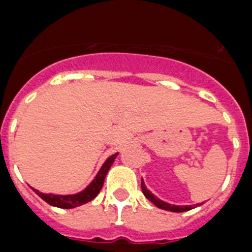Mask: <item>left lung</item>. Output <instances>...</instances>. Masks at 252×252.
Listing matches in <instances>:
<instances>
[{"label": "left lung", "mask_w": 252, "mask_h": 252, "mask_svg": "<svg viewBox=\"0 0 252 252\" xmlns=\"http://www.w3.org/2000/svg\"><path fill=\"white\" fill-rule=\"evenodd\" d=\"M142 192L143 194L147 197V198L151 201L153 205L157 206L158 208H162V210H165V211H171V212H186V211H189L192 210V208H194V206H174V205H169V203L167 202H163V201H160L158 197L154 196L153 193H152L149 189H147L146 185H144V182H143L142 180ZM198 205H201V203H198ZM196 205V206H198Z\"/></svg>", "instance_id": "1"}]
</instances>
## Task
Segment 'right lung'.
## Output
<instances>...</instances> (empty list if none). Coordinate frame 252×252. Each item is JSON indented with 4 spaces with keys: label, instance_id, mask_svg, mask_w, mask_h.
Here are the masks:
<instances>
[{
    "label": "right lung",
    "instance_id": "1",
    "mask_svg": "<svg viewBox=\"0 0 252 252\" xmlns=\"http://www.w3.org/2000/svg\"><path fill=\"white\" fill-rule=\"evenodd\" d=\"M117 156L118 153L113 154V156H110V157L105 160V163L101 165V168L99 169L98 174L95 176L93 182L90 183V185L88 186L83 192H80V193L71 194V196H58V194L41 193V192H38L37 189H33L32 188L33 192L41 197L45 202L54 206V207H59V208H75V207H79V206L84 205V203L90 202L92 199H94L95 197L98 196L100 189L103 188L104 180H105L106 173H108L109 168L112 167L113 163H114V159L117 158Z\"/></svg>",
    "mask_w": 252,
    "mask_h": 252
}]
</instances>
